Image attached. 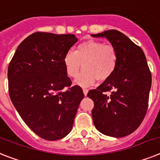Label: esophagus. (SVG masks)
Here are the masks:
<instances>
[{"instance_id": "esophagus-1", "label": "esophagus", "mask_w": 160, "mask_h": 160, "mask_svg": "<svg viewBox=\"0 0 160 160\" xmlns=\"http://www.w3.org/2000/svg\"><path fill=\"white\" fill-rule=\"evenodd\" d=\"M88 90L87 89V88H83V92H84V96H87V94H88Z\"/></svg>"}]
</instances>
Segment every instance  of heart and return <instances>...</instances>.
I'll use <instances>...</instances> for the list:
<instances>
[{
  "label": "heart",
  "mask_w": 160,
  "mask_h": 160,
  "mask_svg": "<svg viewBox=\"0 0 160 160\" xmlns=\"http://www.w3.org/2000/svg\"><path fill=\"white\" fill-rule=\"evenodd\" d=\"M82 63L84 70L76 83L81 86L92 85L97 80L105 81L113 74L118 64V53L112 45L87 40L79 44L75 51H68L63 57L67 74L72 78L78 75Z\"/></svg>",
  "instance_id": "heart-1"
}]
</instances>
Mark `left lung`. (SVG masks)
Masks as SVG:
<instances>
[{
	"instance_id": "8db88e82",
	"label": "left lung",
	"mask_w": 160,
	"mask_h": 160,
	"mask_svg": "<svg viewBox=\"0 0 160 160\" xmlns=\"http://www.w3.org/2000/svg\"><path fill=\"white\" fill-rule=\"evenodd\" d=\"M91 36L106 38L118 53V64L108 80L90 90L94 102L92 116L101 134L114 138L129 135L137 130L148 107L151 74L142 48L127 36L109 30ZM111 91L110 96L104 93Z\"/></svg>"
}]
</instances>
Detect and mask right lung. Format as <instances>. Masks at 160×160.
I'll return each mask as SVG.
<instances>
[{"label": "right lung", "instance_id": "right-lung-1", "mask_svg": "<svg viewBox=\"0 0 160 160\" xmlns=\"http://www.w3.org/2000/svg\"><path fill=\"white\" fill-rule=\"evenodd\" d=\"M77 40L72 34L36 32L21 42L8 68L12 103L29 128L46 140L70 133L84 97L80 86H72L63 65Z\"/></svg>", "mask_w": 160, "mask_h": 160}]
</instances>
